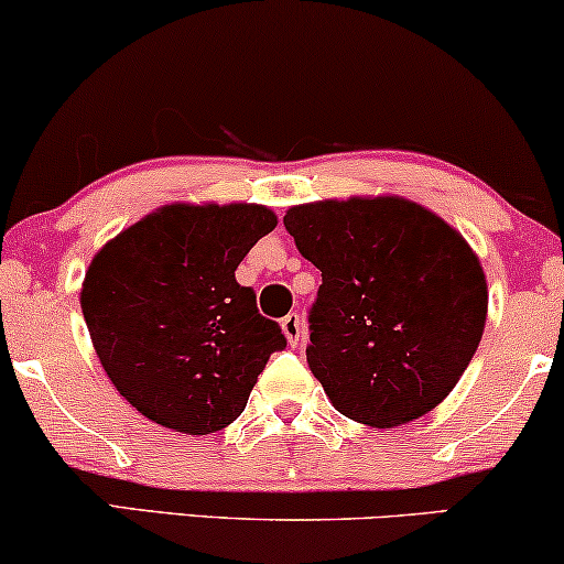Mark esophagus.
Listing matches in <instances>:
<instances>
[{
	"label": "esophagus",
	"instance_id": "1",
	"mask_svg": "<svg viewBox=\"0 0 564 564\" xmlns=\"http://www.w3.org/2000/svg\"><path fill=\"white\" fill-rule=\"evenodd\" d=\"M281 330H283V335H286L289 346L299 344V338H302V319H299L296 312H291V315L281 319Z\"/></svg>",
	"mask_w": 564,
	"mask_h": 564
}]
</instances>
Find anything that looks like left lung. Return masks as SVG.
<instances>
[{
    "label": "left lung",
    "instance_id": "8db88e82",
    "mask_svg": "<svg viewBox=\"0 0 564 564\" xmlns=\"http://www.w3.org/2000/svg\"><path fill=\"white\" fill-rule=\"evenodd\" d=\"M283 224L323 273L306 365L335 411L393 430L445 401L487 323L471 245L398 195L294 205Z\"/></svg>",
    "mask_w": 564,
    "mask_h": 564
}]
</instances>
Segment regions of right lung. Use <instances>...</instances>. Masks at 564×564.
<instances>
[{"instance_id": "obj_1", "label": "right lung", "mask_w": 564, "mask_h": 564, "mask_svg": "<svg viewBox=\"0 0 564 564\" xmlns=\"http://www.w3.org/2000/svg\"><path fill=\"white\" fill-rule=\"evenodd\" d=\"M275 226L265 205L171 203L90 260L80 291L85 325L113 388L142 416L210 434L245 411L286 338L234 273Z\"/></svg>"}]
</instances>
